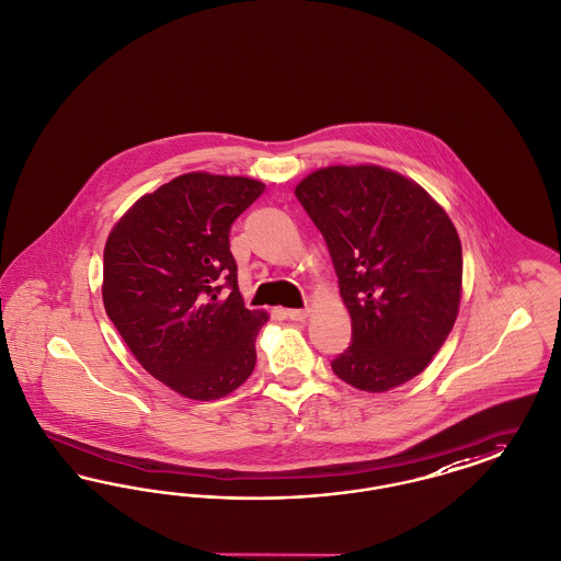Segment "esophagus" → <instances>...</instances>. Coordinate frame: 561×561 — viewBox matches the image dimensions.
<instances>
[{"instance_id": "34e87169", "label": "esophagus", "mask_w": 561, "mask_h": 561, "mask_svg": "<svg viewBox=\"0 0 561 561\" xmlns=\"http://www.w3.org/2000/svg\"><path fill=\"white\" fill-rule=\"evenodd\" d=\"M289 320H306V318L310 317V310L306 308V310H287L285 312Z\"/></svg>"}]
</instances>
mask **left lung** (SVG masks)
Here are the masks:
<instances>
[{
	"label": "left lung",
	"instance_id": "1",
	"mask_svg": "<svg viewBox=\"0 0 561 561\" xmlns=\"http://www.w3.org/2000/svg\"><path fill=\"white\" fill-rule=\"evenodd\" d=\"M295 196L322 232L352 318V345L331 366L356 390L411 381L459 317L463 251L444 207L398 171L329 165Z\"/></svg>",
	"mask_w": 561,
	"mask_h": 561
}]
</instances>
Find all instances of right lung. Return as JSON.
<instances>
[{"instance_id":"1","label":"right lung","mask_w":561,"mask_h":561,"mask_svg":"<svg viewBox=\"0 0 561 561\" xmlns=\"http://www.w3.org/2000/svg\"><path fill=\"white\" fill-rule=\"evenodd\" d=\"M264 188L243 175L182 173L140 196L108 232L104 310L142 368L184 398H224L255 368V337L270 317L244 308L228 232ZM219 275L233 289L226 300Z\"/></svg>"}]
</instances>
